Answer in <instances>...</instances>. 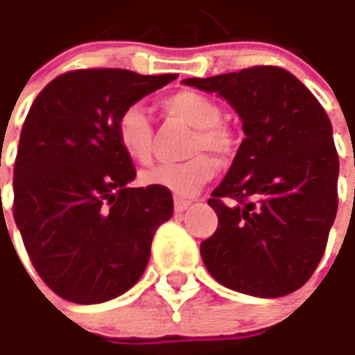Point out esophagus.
Instances as JSON below:
<instances>
[{
  "mask_svg": "<svg viewBox=\"0 0 355 355\" xmlns=\"http://www.w3.org/2000/svg\"><path fill=\"white\" fill-rule=\"evenodd\" d=\"M191 206V200H183V198H175V202H173V210L180 214V212H185L187 208Z\"/></svg>",
  "mask_w": 355,
  "mask_h": 355,
  "instance_id": "1",
  "label": "esophagus"
}]
</instances>
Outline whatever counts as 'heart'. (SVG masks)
I'll return each mask as SVG.
<instances>
[{
  "mask_svg": "<svg viewBox=\"0 0 355 355\" xmlns=\"http://www.w3.org/2000/svg\"><path fill=\"white\" fill-rule=\"evenodd\" d=\"M160 109L164 116L178 120L193 128L187 139L185 157H191L178 164H158L139 173V182L147 187H160L175 197H191L205 183L216 175L214 157L227 160L239 149L237 132L222 120L220 105L202 93L180 89L168 93L160 99ZM116 141L125 157L133 162H149L155 145V130L150 118L139 105H132L120 112L116 118Z\"/></svg>",
  "mask_w": 355,
  "mask_h": 355,
  "instance_id": "b5f03b06",
  "label": "heart"
}]
</instances>
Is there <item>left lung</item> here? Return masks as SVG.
Segmentation results:
<instances>
[{"instance_id": "8db88e82", "label": "left lung", "mask_w": 355, "mask_h": 355, "mask_svg": "<svg viewBox=\"0 0 355 355\" xmlns=\"http://www.w3.org/2000/svg\"><path fill=\"white\" fill-rule=\"evenodd\" d=\"M183 84L218 93L246 137L208 205L218 230L200 256L218 283L279 298L311 277L338 208L333 125L313 93L281 67H250Z\"/></svg>"}]
</instances>
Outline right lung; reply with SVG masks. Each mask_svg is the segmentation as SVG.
Masks as SVG:
<instances>
[{"label":"right lung","instance_id":"1","mask_svg":"<svg viewBox=\"0 0 355 355\" xmlns=\"http://www.w3.org/2000/svg\"><path fill=\"white\" fill-rule=\"evenodd\" d=\"M175 78L70 70L30 107L12 172V216L37 275L69 302H107L132 288L155 231L172 218V193L128 187L135 168L114 125L122 110Z\"/></svg>","mask_w":355,"mask_h":355}]
</instances>
